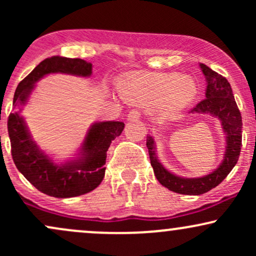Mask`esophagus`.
<instances>
[{
  "label": "esophagus",
  "instance_id": "1",
  "mask_svg": "<svg viewBox=\"0 0 256 256\" xmlns=\"http://www.w3.org/2000/svg\"><path fill=\"white\" fill-rule=\"evenodd\" d=\"M140 118V114L138 110H131L130 113L128 114V116H126V120L128 122H134V120H138Z\"/></svg>",
  "mask_w": 256,
  "mask_h": 256
}]
</instances>
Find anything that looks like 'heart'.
<instances>
[{"mask_svg":"<svg viewBox=\"0 0 256 256\" xmlns=\"http://www.w3.org/2000/svg\"><path fill=\"white\" fill-rule=\"evenodd\" d=\"M124 101L143 107L158 104L165 114H173L186 107L195 98L198 86L194 79L177 73H136L118 85Z\"/></svg>","mask_w":256,"mask_h":256,"instance_id":"heart-1","label":"heart"}]
</instances>
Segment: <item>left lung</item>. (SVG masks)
<instances>
[{
	"mask_svg": "<svg viewBox=\"0 0 256 256\" xmlns=\"http://www.w3.org/2000/svg\"><path fill=\"white\" fill-rule=\"evenodd\" d=\"M200 68L206 78V98L202 100L189 113L208 114L216 118L225 134V152L222 162L208 174L196 178H185L174 174L166 168L156 155V144L154 137L146 136V148L150 164L158 183L182 195H201L216 188L226 178L237 164L242 146V116L234 101L231 85L228 79L200 64Z\"/></svg>",
	"mask_w": 256,
	"mask_h": 256,
	"instance_id": "obj_1",
	"label": "left lung"
}]
</instances>
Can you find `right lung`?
I'll return each instance as SVG.
<instances>
[{
  "label": "right lung",
  "mask_w": 256,
  "mask_h": 256,
  "mask_svg": "<svg viewBox=\"0 0 256 256\" xmlns=\"http://www.w3.org/2000/svg\"><path fill=\"white\" fill-rule=\"evenodd\" d=\"M77 76L88 78L92 64L82 58L52 56L43 60L18 85L13 113L8 118L12 156L16 168L36 189L52 198H67L92 192L104 177L106 158L112 140L122 134V122H98L88 128L83 143L73 158L55 161L32 138L22 112L38 80L48 74Z\"/></svg>",
  "instance_id": "right-lung-1"
}]
</instances>
